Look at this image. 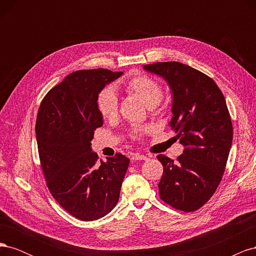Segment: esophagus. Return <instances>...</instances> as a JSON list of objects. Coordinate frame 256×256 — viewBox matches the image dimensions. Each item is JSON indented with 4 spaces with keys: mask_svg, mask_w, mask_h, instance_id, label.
Instances as JSON below:
<instances>
[{
    "mask_svg": "<svg viewBox=\"0 0 256 256\" xmlns=\"http://www.w3.org/2000/svg\"><path fill=\"white\" fill-rule=\"evenodd\" d=\"M131 159L132 160H148L150 156H146V154H134Z\"/></svg>",
    "mask_w": 256,
    "mask_h": 256,
    "instance_id": "esophagus-1",
    "label": "esophagus"
}]
</instances>
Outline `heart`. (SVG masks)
<instances>
[{"instance_id":"heart-1","label":"heart","mask_w":256,"mask_h":256,"mask_svg":"<svg viewBox=\"0 0 256 256\" xmlns=\"http://www.w3.org/2000/svg\"><path fill=\"white\" fill-rule=\"evenodd\" d=\"M124 88L126 92L131 95L136 96L138 99L148 106H156L164 95L161 85L150 76H138L131 78L124 83ZM98 110L104 118H113L118 114V100L113 88H108L100 92L97 99ZM148 128H136L134 130L132 134L138 136L145 134Z\"/></svg>"}]
</instances>
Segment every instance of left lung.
Returning a JSON list of instances; mask_svg holds the SVG:
<instances>
[{
	"label": "left lung",
	"mask_w": 256,
	"mask_h": 256,
	"mask_svg": "<svg viewBox=\"0 0 256 256\" xmlns=\"http://www.w3.org/2000/svg\"><path fill=\"white\" fill-rule=\"evenodd\" d=\"M143 68L171 88L168 125L184 146L176 161L157 156L164 166L160 198L180 210L194 212L212 196L226 170L233 141L226 99L212 78L188 65L161 62Z\"/></svg>",
	"instance_id": "8db88e82"
}]
</instances>
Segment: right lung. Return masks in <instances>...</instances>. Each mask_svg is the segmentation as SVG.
<instances>
[{"label":"right lung","mask_w":256,"mask_h":256,"mask_svg":"<svg viewBox=\"0 0 256 256\" xmlns=\"http://www.w3.org/2000/svg\"><path fill=\"white\" fill-rule=\"evenodd\" d=\"M122 72L78 70L54 86L40 104L36 138L40 164L52 196L67 212L94 221L118 204L129 159L122 154L98 161L92 150L94 130L104 125L97 99Z\"/></svg>","instance_id":"obj_1"}]
</instances>
